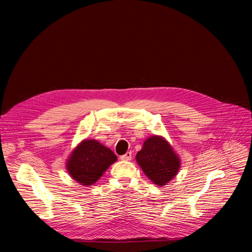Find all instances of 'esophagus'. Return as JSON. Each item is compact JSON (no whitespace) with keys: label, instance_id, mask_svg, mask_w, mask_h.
Wrapping results in <instances>:
<instances>
[{"label":"esophagus","instance_id":"34e87169","mask_svg":"<svg viewBox=\"0 0 252 252\" xmlns=\"http://www.w3.org/2000/svg\"><path fill=\"white\" fill-rule=\"evenodd\" d=\"M121 159L124 161H128L131 159V152H126V154L121 156Z\"/></svg>","mask_w":252,"mask_h":252}]
</instances>
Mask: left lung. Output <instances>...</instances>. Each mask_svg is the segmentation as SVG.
I'll return each instance as SVG.
<instances>
[{
	"mask_svg": "<svg viewBox=\"0 0 252 252\" xmlns=\"http://www.w3.org/2000/svg\"><path fill=\"white\" fill-rule=\"evenodd\" d=\"M136 160L146 177L159 187L173 180L181 167V158L173 146L164 137L157 135L144 141Z\"/></svg>",
	"mask_w": 252,
	"mask_h": 252,
	"instance_id": "8db88e82",
	"label": "left lung"
}]
</instances>
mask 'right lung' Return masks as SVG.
I'll return each instance as SVG.
<instances>
[{"label":"right lung","mask_w":252,"mask_h":252,"mask_svg":"<svg viewBox=\"0 0 252 252\" xmlns=\"http://www.w3.org/2000/svg\"><path fill=\"white\" fill-rule=\"evenodd\" d=\"M117 160L111 149L95 139H85L71 151L66 170L79 185L92 186Z\"/></svg>","instance_id":"obj_1"}]
</instances>
